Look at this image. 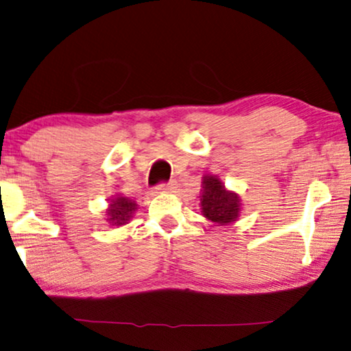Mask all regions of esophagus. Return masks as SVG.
<instances>
[{
	"instance_id": "obj_1",
	"label": "esophagus",
	"mask_w": 351,
	"mask_h": 351,
	"mask_svg": "<svg viewBox=\"0 0 351 351\" xmlns=\"http://www.w3.org/2000/svg\"><path fill=\"white\" fill-rule=\"evenodd\" d=\"M176 188V183L175 181H170V183H158L156 186L157 191H162V193H171L173 189Z\"/></svg>"
}]
</instances>
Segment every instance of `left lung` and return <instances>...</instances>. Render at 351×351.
<instances>
[{"label":"left lung","mask_w":351,"mask_h":351,"mask_svg":"<svg viewBox=\"0 0 351 351\" xmlns=\"http://www.w3.org/2000/svg\"><path fill=\"white\" fill-rule=\"evenodd\" d=\"M200 207L205 218L218 224H228L236 221L239 215V197L237 194L224 189L217 176H204Z\"/></svg>","instance_id":"1"}]
</instances>
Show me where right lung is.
I'll return each instance as SVG.
<instances>
[{
    "label": "right lung",
    "mask_w": 351,
    "mask_h": 351,
    "mask_svg": "<svg viewBox=\"0 0 351 351\" xmlns=\"http://www.w3.org/2000/svg\"><path fill=\"white\" fill-rule=\"evenodd\" d=\"M136 208V202L134 200H130L127 197H115L110 200V208L107 210V215H109V223L115 224V226H121L132 218V213Z\"/></svg>",
    "instance_id": "add662e5"
}]
</instances>
